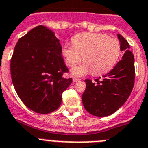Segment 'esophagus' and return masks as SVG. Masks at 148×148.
<instances>
[{
  "mask_svg": "<svg viewBox=\"0 0 148 148\" xmlns=\"http://www.w3.org/2000/svg\"><path fill=\"white\" fill-rule=\"evenodd\" d=\"M79 80H80V79H78V78L73 77V82H74V83H76V82H78V81H79Z\"/></svg>",
  "mask_w": 148,
  "mask_h": 148,
  "instance_id": "esophagus-1",
  "label": "esophagus"
}]
</instances>
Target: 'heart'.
I'll return each mask as SVG.
<instances>
[{
	"label": "heart",
	"instance_id": "1",
	"mask_svg": "<svg viewBox=\"0 0 148 148\" xmlns=\"http://www.w3.org/2000/svg\"><path fill=\"white\" fill-rule=\"evenodd\" d=\"M62 54L68 66H74L81 59V65L74 67V75L83 76L90 71L95 76L109 72L121 55L120 43L116 38L102 33H82L72 38V45L64 44Z\"/></svg>",
	"mask_w": 148,
	"mask_h": 148
}]
</instances>
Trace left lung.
Instances as JSON below:
<instances>
[{
	"label": "left lung",
	"mask_w": 148,
	"mask_h": 148,
	"mask_svg": "<svg viewBox=\"0 0 148 148\" xmlns=\"http://www.w3.org/2000/svg\"><path fill=\"white\" fill-rule=\"evenodd\" d=\"M117 36L121 51L124 52L121 60L101 79L85 80L86 88L82 97L83 104L95 116H109L116 112L127 101L134 86V56L127 41L120 34Z\"/></svg>",
	"instance_id": "obj_1"
}]
</instances>
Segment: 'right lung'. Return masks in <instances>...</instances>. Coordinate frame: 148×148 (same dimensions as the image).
I'll return each instance as SVG.
<instances>
[{
    "mask_svg": "<svg viewBox=\"0 0 148 148\" xmlns=\"http://www.w3.org/2000/svg\"><path fill=\"white\" fill-rule=\"evenodd\" d=\"M19 98L29 110L47 114L60 107L62 94L72 83L62 77L69 69L54 33L39 25L18 41L10 62Z\"/></svg>",
    "mask_w": 148,
    "mask_h": 148,
    "instance_id": "add662e5",
    "label": "right lung"
}]
</instances>
